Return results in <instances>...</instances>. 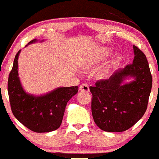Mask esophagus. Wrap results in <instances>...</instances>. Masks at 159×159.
Masks as SVG:
<instances>
[{"mask_svg": "<svg viewBox=\"0 0 159 159\" xmlns=\"http://www.w3.org/2000/svg\"><path fill=\"white\" fill-rule=\"evenodd\" d=\"M80 90H81V91H84V92H89L90 91V89H89L88 85L84 84H82V85H80Z\"/></svg>", "mask_w": 159, "mask_h": 159, "instance_id": "esophagus-1", "label": "esophagus"}]
</instances>
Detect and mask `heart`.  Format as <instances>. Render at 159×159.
<instances>
[{"instance_id": "b5f03b06", "label": "heart", "mask_w": 159, "mask_h": 159, "mask_svg": "<svg viewBox=\"0 0 159 159\" xmlns=\"http://www.w3.org/2000/svg\"><path fill=\"white\" fill-rule=\"evenodd\" d=\"M109 50L108 48H101V50L98 51V52L92 54L88 58H85L82 62V67L84 69H91L93 66H97L98 63L104 59V58L109 54ZM108 74V69L103 70L101 73L99 74L100 79H105Z\"/></svg>"}]
</instances>
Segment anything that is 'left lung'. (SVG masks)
Wrapping results in <instances>:
<instances>
[{"instance_id": "left-lung-1", "label": "left lung", "mask_w": 159, "mask_h": 159, "mask_svg": "<svg viewBox=\"0 0 159 159\" xmlns=\"http://www.w3.org/2000/svg\"><path fill=\"white\" fill-rule=\"evenodd\" d=\"M132 64L119 69L109 79L90 87L91 111L94 122L106 132H123L144 115L152 87V76L145 54L134 45ZM127 77L134 79L124 84Z\"/></svg>"}]
</instances>
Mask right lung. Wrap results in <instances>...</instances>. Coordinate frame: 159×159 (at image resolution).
Listing matches in <instances>:
<instances>
[{"label": "right lung", "instance_id": "obj_1", "mask_svg": "<svg viewBox=\"0 0 159 159\" xmlns=\"http://www.w3.org/2000/svg\"><path fill=\"white\" fill-rule=\"evenodd\" d=\"M37 39L30 43L37 42ZM16 54L9 73L7 92L15 117L25 127L36 133L54 131L61 126L67 102L78 92V87H59L41 96L27 93L22 88L18 73Z\"/></svg>", "mask_w": 159, "mask_h": 159}]
</instances>
